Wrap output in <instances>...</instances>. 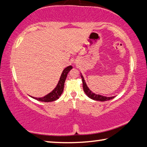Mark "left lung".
Here are the masks:
<instances>
[{"label":"left lung","instance_id":"8db88e82","mask_svg":"<svg viewBox=\"0 0 147 147\" xmlns=\"http://www.w3.org/2000/svg\"><path fill=\"white\" fill-rule=\"evenodd\" d=\"M80 76L82 78V84H83V89H84V91L85 92V93L86 94V95L88 96L89 98H90L92 100H98V101H107V100H109L115 97V96H103V95H100V94H96L92 92L89 88L87 86V84L86 83L85 80H84V76H82V74L80 73Z\"/></svg>","mask_w":147,"mask_h":147}]
</instances>
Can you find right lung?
<instances>
[{
    "mask_svg": "<svg viewBox=\"0 0 147 147\" xmlns=\"http://www.w3.org/2000/svg\"><path fill=\"white\" fill-rule=\"evenodd\" d=\"M72 69H73V67L71 65H69L63 69V71H62L60 78H59L58 84H57L56 88H54L53 90L51 92V93L46 94L45 96H43V97L38 98V97H34V96H32L30 95L29 96H31L32 98L36 99L37 100H39L41 102H53V101H55L56 100H58L63 91L64 84H65V82L67 74Z\"/></svg>",
    "mask_w": 147,
    "mask_h": 147,
    "instance_id": "right-lung-1",
    "label": "right lung"
}]
</instances>
